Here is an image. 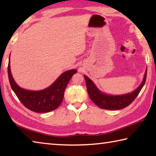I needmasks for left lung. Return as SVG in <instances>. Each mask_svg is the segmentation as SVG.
Listing matches in <instances>:
<instances>
[{"label":"left lung","mask_w":156,"mask_h":156,"mask_svg":"<svg viewBox=\"0 0 156 156\" xmlns=\"http://www.w3.org/2000/svg\"><path fill=\"white\" fill-rule=\"evenodd\" d=\"M147 68L145 72L143 80L135 91L130 94L120 95V96H109L102 93L96 87L93 81L90 80L87 76H84L86 81L87 89L89 98L98 107L101 109L108 110H118L129 106L138 96L140 91L144 85L147 78Z\"/></svg>","instance_id":"1"}]
</instances>
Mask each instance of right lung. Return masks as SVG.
Returning <instances> with one entry per match:
<instances>
[{"instance_id":"1","label":"right lung","mask_w":156,"mask_h":156,"mask_svg":"<svg viewBox=\"0 0 156 156\" xmlns=\"http://www.w3.org/2000/svg\"><path fill=\"white\" fill-rule=\"evenodd\" d=\"M7 72L10 85L18 98L28 109L36 113H47L57 109L62 101L70 79L77 73L76 69L67 71L49 87L40 91H30L20 87L16 83L10 69V56Z\"/></svg>"}]
</instances>
